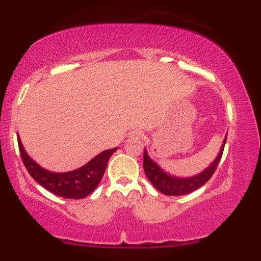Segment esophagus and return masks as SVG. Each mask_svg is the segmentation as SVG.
Wrapping results in <instances>:
<instances>
[{
  "label": "esophagus",
  "instance_id": "1",
  "mask_svg": "<svg viewBox=\"0 0 261 261\" xmlns=\"http://www.w3.org/2000/svg\"><path fill=\"white\" fill-rule=\"evenodd\" d=\"M142 136H143V133L140 130L133 131V133H131V137H137V139H139V137H142Z\"/></svg>",
  "mask_w": 261,
  "mask_h": 261
}]
</instances>
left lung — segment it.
<instances>
[{"instance_id": "1", "label": "left lung", "mask_w": 261, "mask_h": 261, "mask_svg": "<svg viewBox=\"0 0 261 261\" xmlns=\"http://www.w3.org/2000/svg\"><path fill=\"white\" fill-rule=\"evenodd\" d=\"M227 137H224L222 147L220 149V153L217 154L216 160L211 163V166L207 167L203 172L200 174L190 176V178H178V176H173L167 174L166 172H163L160 167L157 166V163H154L153 161L149 158L147 154V151H143V169H145L146 176L148 178V180L152 182V185L157 189L158 191H161L164 195L169 196H179V195H187L189 193H193L196 189L202 187L205 182L210 180L212 175H214L215 170H216L218 163H220L221 157L223 154V148L226 145Z\"/></svg>"}]
</instances>
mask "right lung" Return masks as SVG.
<instances>
[{
    "label": "right lung",
    "instance_id": "add662e5",
    "mask_svg": "<svg viewBox=\"0 0 261 261\" xmlns=\"http://www.w3.org/2000/svg\"><path fill=\"white\" fill-rule=\"evenodd\" d=\"M18 147L23 163L32 178L50 193L65 199H83L93 193L103 178L108 161L118 149L115 147L103 151L85 166L72 172L54 173L41 168L37 162L33 161L27 154L19 137H18Z\"/></svg>",
    "mask_w": 261,
    "mask_h": 261
}]
</instances>
